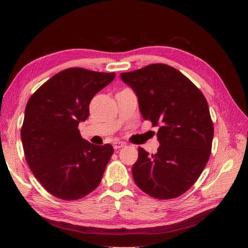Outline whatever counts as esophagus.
I'll list each match as a JSON object with an SVG mask.
<instances>
[{"label":"esophagus","mask_w":248,"mask_h":248,"mask_svg":"<svg viewBox=\"0 0 248 248\" xmlns=\"http://www.w3.org/2000/svg\"><path fill=\"white\" fill-rule=\"evenodd\" d=\"M125 144L123 143V141H114L113 144V147L114 149H119V148H123V147H124Z\"/></svg>","instance_id":"34e87169"}]
</instances>
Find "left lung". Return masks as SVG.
I'll return each instance as SVG.
<instances>
[{"mask_svg":"<svg viewBox=\"0 0 248 248\" xmlns=\"http://www.w3.org/2000/svg\"><path fill=\"white\" fill-rule=\"evenodd\" d=\"M120 78L138 96L143 118L159 127L156 154L139 148L132 167L136 186L156 199L181 196L197 181L211 155L214 128L207 100L186 76L165 64Z\"/></svg>","mask_w":248,"mask_h":248,"instance_id":"left-lung-1","label":"left lung"}]
</instances>
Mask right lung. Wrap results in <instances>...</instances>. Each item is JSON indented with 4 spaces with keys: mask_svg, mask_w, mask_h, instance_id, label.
I'll list each match as a JSON object with an SVG mask.
<instances>
[{
    "mask_svg": "<svg viewBox=\"0 0 248 248\" xmlns=\"http://www.w3.org/2000/svg\"><path fill=\"white\" fill-rule=\"evenodd\" d=\"M116 75L69 68L31 94L21 128L25 160L46 191L77 200L101 182L114 149L84 140L78 129L89 116V103Z\"/></svg>",
    "mask_w": 248,
    "mask_h": 248,
    "instance_id": "1",
    "label": "right lung"
}]
</instances>
